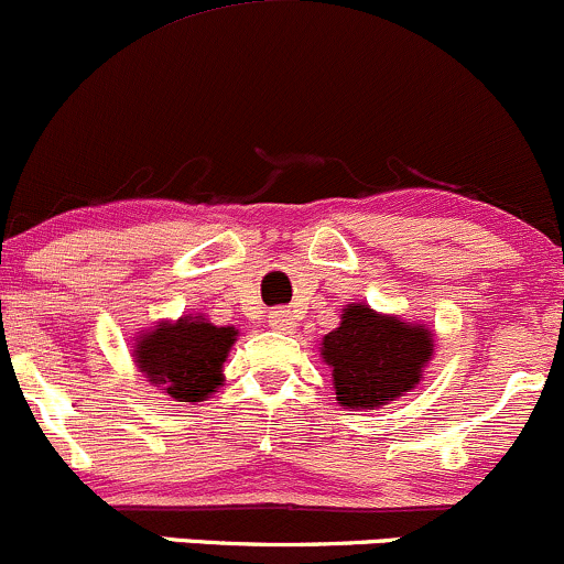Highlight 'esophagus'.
I'll return each mask as SVG.
<instances>
[{
	"instance_id": "obj_1",
	"label": "esophagus",
	"mask_w": 564,
	"mask_h": 564,
	"mask_svg": "<svg viewBox=\"0 0 564 564\" xmlns=\"http://www.w3.org/2000/svg\"><path fill=\"white\" fill-rule=\"evenodd\" d=\"M269 325L274 330H280V333H293V328H295L293 314H290L288 308H276V312H271L269 314Z\"/></svg>"
}]
</instances>
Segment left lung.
Masks as SVG:
<instances>
[{
    "mask_svg": "<svg viewBox=\"0 0 564 564\" xmlns=\"http://www.w3.org/2000/svg\"><path fill=\"white\" fill-rule=\"evenodd\" d=\"M319 349L333 368L336 401L347 409H379L420 384L433 357V333L368 304H349Z\"/></svg>",
    "mask_w": 564,
    "mask_h": 564,
    "instance_id": "obj_1",
    "label": "left lung"
}]
</instances>
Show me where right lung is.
Listing matches in <instances>:
<instances>
[{
    "mask_svg": "<svg viewBox=\"0 0 564 564\" xmlns=\"http://www.w3.org/2000/svg\"><path fill=\"white\" fill-rule=\"evenodd\" d=\"M236 328H217L204 317H180L142 333L134 362L150 384L174 401L202 403L223 384V362L236 341Z\"/></svg>",
    "mask_w": 564,
    "mask_h": 564,
    "instance_id": "obj_1",
    "label": "right lung"
}]
</instances>
